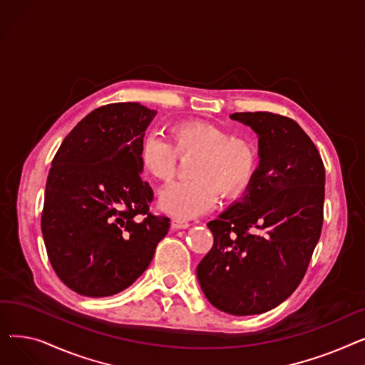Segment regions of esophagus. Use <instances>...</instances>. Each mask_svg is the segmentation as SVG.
<instances>
[{
    "instance_id": "obj_1",
    "label": "esophagus",
    "mask_w": 365,
    "mask_h": 365,
    "mask_svg": "<svg viewBox=\"0 0 365 365\" xmlns=\"http://www.w3.org/2000/svg\"><path fill=\"white\" fill-rule=\"evenodd\" d=\"M189 226H190V223H187L185 220H180V219H173L171 220V229H175V231H179V229H186Z\"/></svg>"
}]
</instances>
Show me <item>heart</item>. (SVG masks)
Returning <instances> with one entry per match:
<instances>
[{
    "label": "heart",
    "mask_w": 365,
    "mask_h": 365,
    "mask_svg": "<svg viewBox=\"0 0 365 365\" xmlns=\"http://www.w3.org/2000/svg\"><path fill=\"white\" fill-rule=\"evenodd\" d=\"M171 142L157 133L145 134L139 161L146 175L168 180L179 157L190 163L186 182L170 183L160 195V208L178 219H194L217 202L219 194L232 200L252 185L259 167L257 146L252 139L232 136L226 128L207 121H185L171 127Z\"/></svg>",
    "instance_id": "1"
}]
</instances>
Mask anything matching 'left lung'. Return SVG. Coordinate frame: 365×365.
<instances>
[{"mask_svg":"<svg viewBox=\"0 0 365 365\" xmlns=\"http://www.w3.org/2000/svg\"><path fill=\"white\" fill-rule=\"evenodd\" d=\"M231 118L256 131L260 163L242 198L207 223L215 242L197 277L215 308L241 317L277 308L303 279L321 235L325 170L294 120L272 112Z\"/></svg>","mask_w":365,"mask_h":365,"instance_id":"8db88e82","label":"left lung"}]
</instances>
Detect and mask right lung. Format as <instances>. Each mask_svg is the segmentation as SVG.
Instances as JSON below:
<instances>
[{
  "mask_svg": "<svg viewBox=\"0 0 365 365\" xmlns=\"http://www.w3.org/2000/svg\"><path fill=\"white\" fill-rule=\"evenodd\" d=\"M157 110L134 102L90 112L65 138L47 178L41 231L56 275L87 297L117 294L149 266L170 219L149 212L139 146Z\"/></svg>",
  "mask_w": 365,
  "mask_h": 365,
  "instance_id": "1",
  "label": "right lung"
}]
</instances>
